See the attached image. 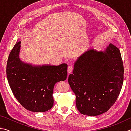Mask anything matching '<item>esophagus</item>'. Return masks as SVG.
Returning <instances> with one entry per match:
<instances>
[{"label":"esophagus","mask_w":131,"mask_h":131,"mask_svg":"<svg viewBox=\"0 0 131 131\" xmlns=\"http://www.w3.org/2000/svg\"><path fill=\"white\" fill-rule=\"evenodd\" d=\"M73 69H74V68H73L72 66H69L68 67V72L69 73V74H71V73L72 72Z\"/></svg>","instance_id":"34e87169"}]
</instances>
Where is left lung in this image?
<instances>
[{
	"label": "left lung",
	"instance_id": "8db88e82",
	"mask_svg": "<svg viewBox=\"0 0 131 131\" xmlns=\"http://www.w3.org/2000/svg\"><path fill=\"white\" fill-rule=\"evenodd\" d=\"M72 72L68 81L80 113L98 116L113 106L124 80L123 63L118 48L110 43L104 51L88 50L75 62Z\"/></svg>",
	"mask_w": 131,
	"mask_h": 131
}]
</instances>
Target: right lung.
<instances>
[{
    "instance_id": "add662e5",
    "label": "right lung",
    "mask_w": 131,
    "mask_h": 131,
    "mask_svg": "<svg viewBox=\"0 0 131 131\" xmlns=\"http://www.w3.org/2000/svg\"><path fill=\"white\" fill-rule=\"evenodd\" d=\"M20 41L15 43L9 54L6 74L8 84L22 106L34 112H44L53 105L55 83L67 77V64L57 66H32L20 60Z\"/></svg>"
}]
</instances>
